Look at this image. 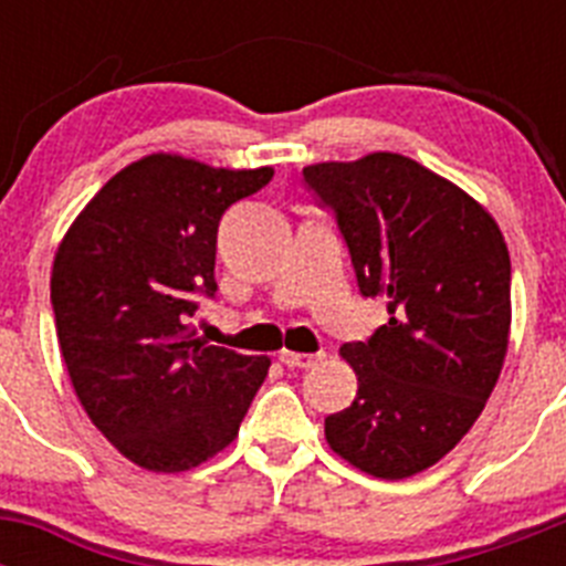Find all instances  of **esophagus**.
<instances>
[{
  "label": "esophagus",
  "mask_w": 566,
  "mask_h": 566,
  "mask_svg": "<svg viewBox=\"0 0 566 566\" xmlns=\"http://www.w3.org/2000/svg\"><path fill=\"white\" fill-rule=\"evenodd\" d=\"M323 359V354H294V352H280V363L289 368H314Z\"/></svg>",
  "instance_id": "obj_1"
}]
</instances>
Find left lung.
Segmentation results:
<instances>
[{
  "label": "left lung",
  "instance_id": "8db88e82",
  "mask_svg": "<svg viewBox=\"0 0 566 566\" xmlns=\"http://www.w3.org/2000/svg\"><path fill=\"white\" fill-rule=\"evenodd\" d=\"M303 184L334 218L363 297L388 323L343 343L357 397L326 417L334 451L377 479L431 468L488 402L510 334V254L470 195L394 153L314 164Z\"/></svg>",
  "mask_w": 566,
  "mask_h": 566
}]
</instances>
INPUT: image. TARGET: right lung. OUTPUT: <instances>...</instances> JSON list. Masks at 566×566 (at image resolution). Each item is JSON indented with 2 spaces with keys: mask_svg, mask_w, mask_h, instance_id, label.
<instances>
[{
  "mask_svg": "<svg viewBox=\"0 0 566 566\" xmlns=\"http://www.w3.org/2000/svg\"><path fill=\"white\" fill-rule=\"evenodd\" d=\"M274 169L149 155L113 175L64 234L50 277L59 348L98 431L147 470L181 473L223 451L269 371L195 337L214 300L218 223Z\"/></svg>",
  "mask_w": 566,
  "mask_h": 566,
  "instance_id": "right-lung-1",
  "label": "right lung"
}]
</instances>
